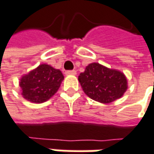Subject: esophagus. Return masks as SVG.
Instances as JSON below:
<instances>
[{
	"label": "esophagus",
	"instance_id": "esophagus-1",
	"mask_svg": "<svg viewBox=\"0 0 154 154\" xmlns=\"http://www.w3.org/2000/svg\"><path fill=\"white\" fill-rule=\"evenodd\" d=\"M66 75H75L76 74V71L75 70H69V71L66 72Z\"/></svg>",
	"mask_w": 154,
	"mask_h": 154
}]
</instances>
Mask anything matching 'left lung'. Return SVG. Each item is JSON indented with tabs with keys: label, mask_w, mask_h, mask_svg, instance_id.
Here are the masks:
<instances>
[{
	"label": "left lung",
	"mask_w": 154,
	"mask_h": 154,
	"mask_svg": "<svg viewBox=\"0 0 154 154\" xmlns=\"http://www.w3.org/2000/svg\"><path fill=\"white\" fill-rule=\"evenodd\" d=\"M78 80L84 93L102 103H109L121 98L128 88L126 77L123 72L99 63L89 64Z\"/></svg>",
	"instance_id": "1"
}]
</instances>
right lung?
I'll use <instances>...</instances> for the list:
<instances>
[{
	"mask_svg": "<svg viewBox=\"0 0 154 154\" xmlns=\"http://www.w3.org/2000/svg\"><path fill=\"white\" fill-rule=\"evenodd\" d=\"M63 80L64 75L60 70L41 64L23 75L20 79L19 86L24 99L34 103H42L56 94Z\"/></svg>",
	"mask_w": 154,
	"mask_h": 154,
	"instance_id": "right-lung-1",
	"label": "right lung"
}]
</instances>
